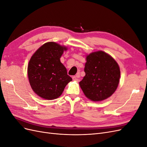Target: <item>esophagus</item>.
I'll list each match as a JSON object with an SVG mask.
<instances>
[{"instance_id":"esophagus-1","label":"esophagus","mask_w":147,"mask_h":147,"mask_svg":"<svg viewBox=\"0 0 147 147\" xmlns=\"http://www.w3.org/2000/svg\"><path fill=\"white\" fill-rule=\"evenodd\" d=\"M80 74H77L76 75H75V76H74L73 77H72V79H73V80H74V81H77V82H79L80 81Z\"/></svg>"}]
</instances>
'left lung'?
Masks as SVG:
<instances>
[{
  "instance_id": "obj_1",
  "label": "left lung",
  "mask_w": 147,
  "mask_h": 147,
  "mask_svg": "<svg viewBox=\"0 0 147 147\" xmlns=\"http://www.w3.org/2000/svg\"><path fill=\"white\" fill-rule=\"evenodd\" d=\"M84 70L86 75L79 84L88 99L103 100L116 91L120 78L119 67L106 53L99 51L88 55Z\"/></svg>"
}]
</instances>
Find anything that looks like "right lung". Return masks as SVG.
Returning a JSON list of instances; mask_svg holds the SVG:
<instances>
[{
  "label": "right lung",
  "mask_w": 147,
  "mask_h": 147,
  "mask_svg": "<svg viewBox=\"0 0 147 147\" xmlns=\"http://www.w3.org/2000/svg\"><path fill=\"white\" fill-rule=\"evenodd\" d=\"M67 48L55 42L40 47L29 61L28 74L30 86L36 94L47 100L59 97L72 80L60 58Z\"/></svg>",
  "instance_id": "1"
}]
</instances>
